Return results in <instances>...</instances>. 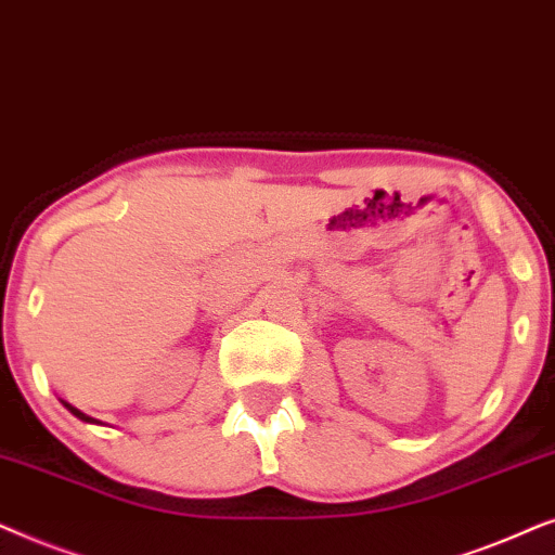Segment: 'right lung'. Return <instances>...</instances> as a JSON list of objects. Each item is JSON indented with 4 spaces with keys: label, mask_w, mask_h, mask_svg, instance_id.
I'll return each mask as SVG.
<instances>
[{
    "label": "right lung",
    "mask_w": 555,
    "mask_h": 555,
    "mask_svg": "<svg viewBox=\"0 0 555 555\" xmlns=\"http://www.w3.org/2000/svg\"><path fill=\"white\" fill-rule=\"evenodd\" d=\"M63 405H65V409H68V411L73 413V416H78L80 421H86V424H99V421H95V418H91V416H86V413H83V411H78V409H76V405H70V403H65V401H63Z\"/></svg>",
    "instance_id": "add662e5"
}]
</instances>
